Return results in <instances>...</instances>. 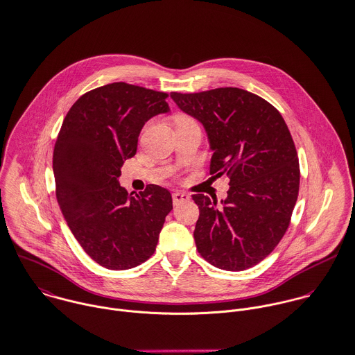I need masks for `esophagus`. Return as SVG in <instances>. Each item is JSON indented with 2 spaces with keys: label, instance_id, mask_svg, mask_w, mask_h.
<instances>
[{
  "label": "esophagus",
  "instance_id": "34e87169",
  "mask_svg": "<svg viewBox=\"0 0 355 355\" xmlns=\"http://www.w3.org/2000/svg\"><path fill=\"white\" fill-rule=\"evenodd\" d=\"M172 198H173V204L178 205V204H180V202L189 201V200H190V196H189L187 193H184V191H175V193L172 194Z\"/></svg>",
  "mask_w": 355,
  "mask_h": 355
}]
</instances>
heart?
Returning <instances> with one entry per match:
<instances>
[{
	"label": "heart",
	"instance_id": "b5f03b06",
	"mask_svg": "<svg viewBox=\"0 0 355 355\" xmlns=\"http://www.w3.org/2000/svg\"><path fill=\"white\" fill-rule=\"evenodd\" d=\"M173 122L176 126H183V125H189V123H197L194 119H191L187 114H176L173 117Z\"/></svg>",
	"mask_w": 355,
	"mask_h": 355
}]
</instances>
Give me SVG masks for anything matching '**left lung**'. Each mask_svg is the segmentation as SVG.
Returning <instances> with one entry per match:
<instances>
[{
  "label": "left lung",
  "mask_w": 355,
  "mask_h": 355,
  "mask_svg": "<svg viewBox=\"0 0 355 355\" xmlns=\"http://www.w3.org/2000/svg\"><path fill=\"white\" fill-rule=\"evenodd\" d=\"M171 98L204 125L214 150L209 173L230 179L220 205L216 197L191 196L200 209L197 250L222 270L253 267L282 239L297 200L300 168L291 132L272 105L239 88Z\"/></svg>",
  "instance_id": "left-lung-1"
}]
</instances>
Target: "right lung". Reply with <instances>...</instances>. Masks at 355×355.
Returning <instances> with one entry per match:
<instances>
[{"instance_id": "right-lung-1", "label": "right lung", "mask_w": 355, "mask_h": 355, "mask_svg": "<svg viewBox=\"0 0 355 355\" xmlns=\"http://www.w3.org/2000/svg\"><path fill=\"white\" fill-rule=\"evenodd\" d=\"M168 94L113 83L84 94L69 110L53 148L56 198L73 236L109 270H128L155 250L172 211L171 193L148 184L135 194L121 187L146 121L168 113Z\"/></svg>"}]
</instances>
